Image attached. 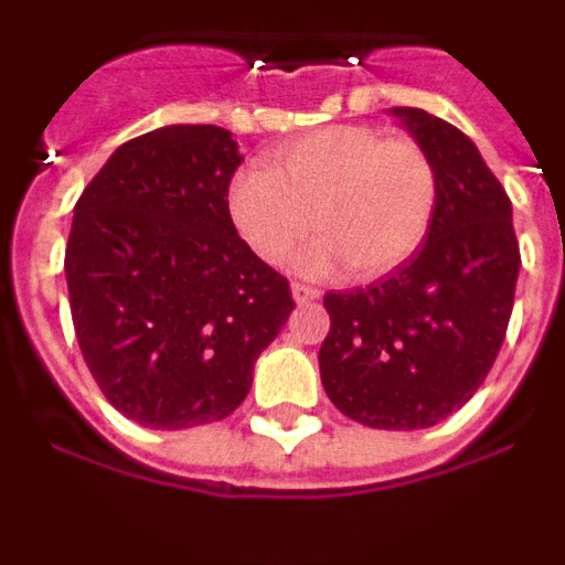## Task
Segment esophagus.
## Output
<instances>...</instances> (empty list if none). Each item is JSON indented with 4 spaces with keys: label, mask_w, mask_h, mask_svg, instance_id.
I'll return each mask as SVG.
<instances>
[{
    "label": "esophagus",
    "mask_w": 565,
    "mask_h": 565,
    "mask_svg": "<svg viewBox=\"0 0 565 565\" xmlns=\"http://www.w3.org/2000/svg\"><path fill=\"white\" fill-rule=\"evenodd\" d=\"M291 294H294V302H297V306H306V302H313V299H319L317 288L302 286V282H294Z\"/></svg>",
    "instance_id": "esophagus-1"
}]
</instances>
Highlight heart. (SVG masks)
I'll return each instance as SVG.
<instances>
[{"mask_svg": "<svg viewBox=\"0 0 565 565\" xmlns=\"http://www.w3.org/2000/svg\"><path fill=\"white\" fill-rule=\"evenodd\" d=\"M271 169H243L228 214L248 248L279 263L306 232L294 268L328 277L342 263L373 279L416 254L438 206L436 163L416 141H387L371 127H326L271 152Z\"/></svg>", "mask_w": 565, "mask_h": 565, "instance_id": "1", "label": "heart"}]
</instances>
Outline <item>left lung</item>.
I'll return each mask as SVG.
<instances>
[{
  "label": "left lung",
  "mask_w": 565,
  "mask_h": 565,
  "mask_svg": "<svg viewBox=\"0 0 565 565\" xmlns=\"http://www.w3.org/2000/svg\"><path fill=\"white\" fill-rule=\"evenodd\" d=\"M438 172L424 246L367 288L331 291L319 376L337 411L373 430H424L461 411L507 337L521 248L512 203L461 129L393 107Z\"/></svg>",
  "instance_id": "8db88e82"
}]
</instances>
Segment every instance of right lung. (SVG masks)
<instances>
[{
  "label": "right lung",
  "mask_w": 565,
  "mask_h": 565,
  "mask_svg": "<svg viewBox=\"0 0 565 565\" xmlns=\"http://www.w3.org/2000/svg\"><path fill=\"white\" fill-rule=\"evenodd\" d=\"M232 132L172 124L121 143L73 214L64 274L89 373L152 430L226 418L294 311L291 288L239 239Z\"/></svg>",
  "instance_id": "add662e5"
}]
</instances>
